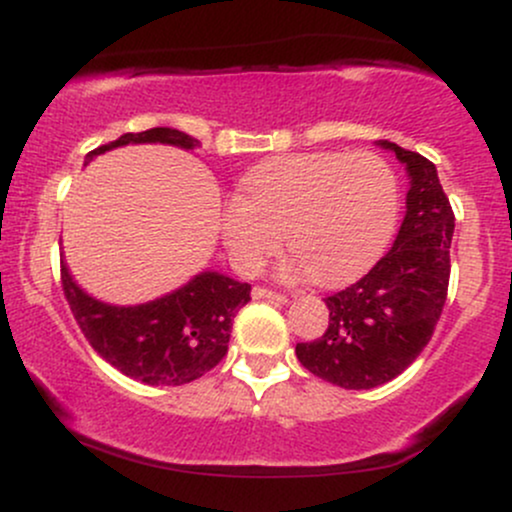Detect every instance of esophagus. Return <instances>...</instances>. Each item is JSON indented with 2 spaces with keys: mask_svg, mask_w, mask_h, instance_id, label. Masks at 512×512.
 I'll return each mask as SVG.
<instances>
[{
  "mask_svg": "<svg viewBox=\"0 0 512 512\" xmlns=\"http://www.w3.org/2000/svg\"><path fill=\"white\" fill-rule=\"evenodd\" d=\"M252 298H267V301H274V303H289V298H286L284 293L264 289V286H255V289H252Z\"/></svg>",
  "mask_w": 512,
  "mask_h": 512,
  "instance_id": "obj_1",
  "label": "esophagus"
}]
</instances>
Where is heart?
<instances>
[{"instance_id": "b5f03b06", "label": "heart", "mask_w": 512, "mask_h": 512, "mask_svg": "<svg viewBox=\"0 0 512 512\" xmlns=\"http://www.w3.org/2000/svg\"><path fill=\"white\" fill-rule=\"evenodd\" d=\"M399 216L395 170L375 151L274 156L240 178L221 211V236L238 272L255 274L281 248L289 274L315 284L356 279L383 255Z\"/></svg>"}]
</instances>
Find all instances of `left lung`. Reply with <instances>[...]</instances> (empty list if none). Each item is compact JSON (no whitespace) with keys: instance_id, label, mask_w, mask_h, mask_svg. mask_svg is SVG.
I'll return each mask as SVG.
<instances>
[{"instance_id":"1","label":"left lung","mask_w":512,"mask_h":512,"mask_svg":"<svg viewBox=\"0 0 512 512\" xmlns=\"http://www.w3.org/2000/svg\"><path fill=\"white\" fill-rule=\"evenodd\" d=\"M407 166V216L395 245L356 284L325 298L330 325L296 356L317 378L370 390L407 370L431 342L450 281L455 214L436 166L416 151L380 142Z\"/></svg>"}]
</instances>
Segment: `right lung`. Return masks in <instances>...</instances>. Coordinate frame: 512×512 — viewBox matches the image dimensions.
Listing matches in <instances>:
<instances>
[{
	"label": "right lung",
	"mask_w": 512,
	"mask_h": 512,
	"mask_svg": "<svg viewBox=\"0 0 512 512\" xmlns=\"http://www.w3.org/2000/svg\"><path fill=\"white\" fill-rule=\"evenodd\" d=\"M127 144L195 149L197 139L170 127L127 132L88 151L86 163ZM62 291L88 344L110 366L146 385H185L209 373L226 356L233 317L250 301V284L202 272L182 289L151 303L108 305L81 291L64 262Z\"/></svg>",
	"instance_id": "right-lung-1"
}]
</instances>
